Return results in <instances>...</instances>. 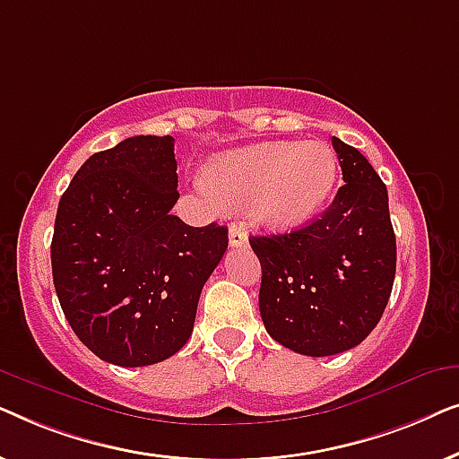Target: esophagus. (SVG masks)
Masks as SVG:
<instances>
[{"instance_id":"34e87169","label":"esophagus","mask_w":459,"mask_h":459,"mask_svg":"<svg viewBox=\"0 0 459 459\" xmlns=\"http://www.w3.org/2000/svg\"><path fill=\"white\" fill-rule=\"evenodd\" d=\"M247 244H248V234H247V230H244V225L231 223L230 225V247L240 248V247H247Z\"/></svg>"}]
</instances>
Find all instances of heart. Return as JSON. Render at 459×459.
<instances>
[{
  "instance_id": "1",
  "label": "heart",
  "mask_w": 459,
  "mask_h": 459,
  "mask_svg": "<svg viewBox=\"0 0 459 459\" xmlns=\"http://www.w3.org/2000/svg\"><path fill=\"white\" fill-rule=\"evenodd\" d=\"M338 159L328 143L265 142L212 159L203 186L225 206L250 204L263 228L286 231L317 215L334 192Z\"/></svg>"
}]
</instances>
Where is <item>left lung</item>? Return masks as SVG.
Listing matches in <instances>:
<instances>
[{
  "mask_svg": "<svg viewBox=\"0 0 459 459\" xmlns=\"http://www.w3.org/2000/svg\"><path fill=\"white\" fill-rule=\"evenodd\" d=\"M332 146L344 186L330 209L290 234L248 238L267 334L309 357L353 349L376 328L397 267L386 186L359 150L338 137Z\"/></svg>",
  "mask_w": 459,
  "mask_h": 459,
  "instance_id": "obj_1",
  "label": "left lung"
}]
</instances>
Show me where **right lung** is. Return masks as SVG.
<instances>
[{"mask_svg": "<svg viewBox=\"0 0 459 459\" xmlns=\"http://www.w3.org/2000/svg\"><path fill=\"white\" fill-rule=\"evenodd\" d=\"M171 135L127 137L90 156L62 194L52 238L60 307L79 341L123 368L165 361L192 336L228 228L171 215Z\"/></svg>", "mask_w": 459, "mask_h": 459, "instance_id": "right-lung-1", "label": "right lung"}]
</instances>
